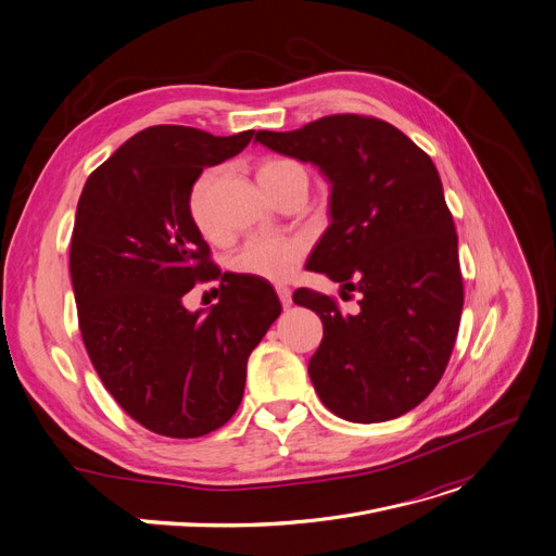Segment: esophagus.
<instances>
[{"label": "esophagus", "mask_w": 556, "mask_h": 556, "mask_svg": "<svg viewBox=\"0 0 556 556\" xmlns=\"http://www.w3.org/2000/svg\"><path fill=\"white\" fill-rule=\"evenodd\" d=\"M275 290H277V294H279L281 306H283V308H288V306L292 304V292H290V288H286V286H277Z\"/></svg>", "instance_id": "1"}]
</instances>
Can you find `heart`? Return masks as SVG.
<instances>
[{
	"instance_id": "heart-1",
	"label": "heart",
	"mask_w": 556,
	"mask_h": 556,
	"mask_svg": "<svg viewBox=\"0 0 556 556\" xmlns=\"http://www.w3.org/2000/svg\"><path fill=\"white\" fill-rule=\"evenodd\" d=\"M260 186L266 190L268 197L277 188H281L292 177H306L304 168H301L292 160L281 157H268L262 160L255 168ZM217 181V170L208 168L197 177L190 190V217L201 235L215 237V228L211 222V194ZM306 257V241L290 235H277V237H250L230 260V266L235 273L245 277H257L266 281H286L290 279L301 262Z\"/></svg>"
}]
</instances>
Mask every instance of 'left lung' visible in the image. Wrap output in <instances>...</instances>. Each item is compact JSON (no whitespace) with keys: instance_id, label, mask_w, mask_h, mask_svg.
<instances>
[{"instance_id":"obj_1","label":"left lung","mask_w":556,"mask_h":556,"mask_svg":"<svg viewBox=\"0 0 556 556\" xmlns=\"http://www.w3.org/2000/svg\"><path fill=\"white\" fill-rule=\"evenodd\" d=\"M255 141L315 164L330 184V226L308 268L362 292L359 313L299 288L321 317L308 364L324 406L355 424L396 419L439 383L464 308L457 232L432 160L388 122L330 115Z\"/></svg>"}]
</instances>
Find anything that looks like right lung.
I'll return each instance as SVG.
<instances>
[{"label":"right lung","instance_id":"add662e5","mask_svg":"<svg viewBox=\"0 0 556 556\" xmlns=\"http://www.w3.org/2000/svg\"><path fill=\"white\" fill-rule=\"evenodd\" d=\"M252 135L150 126L81 190L71 239L81 339L106 390L150 432L194 439L222 428L241 403L250 352L281 313L270 286L215 268L190 217L197 177ZM201 278L220 279V301L190 314L182 296Z\"/></svg>","mask_w":556,"mask_h":556}]
</instances>
